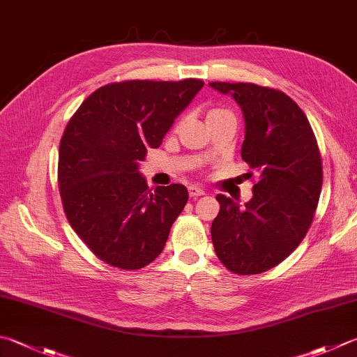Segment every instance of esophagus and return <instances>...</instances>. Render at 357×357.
<instances>
[{
    "instance_id": "obj_1",
    "label": "esophagus",
    "mask_w": 357,
    "mask_h": 357,
    "mask_svg": "<svg viewBox=\"0 0 357 357\" xmlns=\"http://www.w3.org/2000/svg\"><path fill=\"white\" fill-rule=\"evenodd\" d=\"M188 192H190V197H192V199H197L205 194V191L199 186H190L188 188Z\"/></svg>"
}]
</instances>
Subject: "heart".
Wrapping results in <instances>:
<instances>
[{
    "label": "heart",
    "instance_id": "1",
    "mask_svg": "<svg viewBox=\"0 0 357 357\" xmlns=\"http://www.w3.org/2000/svg\"><path fill=\"white\" fill-rule=\"evenodd\" d=\"M222 113H230V112L222 110V109H214V110H211L210 113H208V116H213V115H222Z\"/></svg>",
    "mask_w": 357,
    "mask_h": 357
}]
</instances>
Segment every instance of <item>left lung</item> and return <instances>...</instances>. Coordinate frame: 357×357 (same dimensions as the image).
Listing matches in <instances>:
<instances>
[{"instance_id": "left-lung-1", "label": "left lung", "mask_w": 357, "mask_h": 357, "mask_svg": "<svg viewBox=\"0 0 357 357\" xmlns=\"http://www.w3.org/2000/svg\"><path fill=\"white\" fill-rule=\"evenodd\" d=\"M210 86L241 107V157L259 174L245 206L218 194L214 252L233 273H262L284 261L312 224L324 180L317 139L303 110L283 91L247 82Z\"/></svg>"}]
</instances>
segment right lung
Instances as JSON below:
<instances>
[{"instance_id": "obj_1", "label": "right lung", "mask_w": 357, "mask_h": 357, "mask_svg": "<svg viewBox=\"0 0 357 357\" xmlns=\"http://www.w3.org/2000/svg\"><path fill=\"white\" fill-rule=\"evenodd\" d=\"M204 86L124 80L100 86L71 116L59 147V190L73 230L113 267L143 268L163 250L188 202L183 185L149 190L139 172L147 149Z\"/></svg>"}]
</instances>
